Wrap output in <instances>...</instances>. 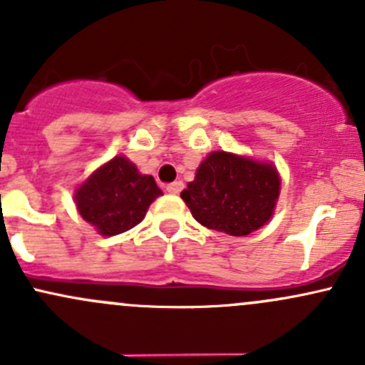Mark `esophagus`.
Instances as JSON below:
<instances>
[{
    "instance_id": "obj_1",
    "label": "esophagus",
    "mask_w": 365,
    "mask_h": 365,
    "mask_svg": "<svg viewBox=\"0 0 365 365\" xmlns=\"http://www.w3.org/2000/svg\"><path fill=\"white\" fill-rule=\"evenodd\" d=\"M182 189H183V182H180V180H176V182L169 183V185L165 187V190H168L169 194H180L182 192Z\"/></svg>"
}]
</instances>
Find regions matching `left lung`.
<instances>
[{
	"mask_svg": "<svg viewBox=\"0 0 365 365\" xmlns=\"http://www.w3.org/2000/svg\"><path fill=\"white\" fill-rule=\"evenodd\" d=\"M281 192L275 165L230 152H212L180 196L208 230L245 237L270 220Z\"/></svg>",
	"mask_w": 365,
	"mask_h": 365,
	"instance_id": "1",
	"label": "left lung"
}]
</instances>
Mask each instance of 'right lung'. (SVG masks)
I'll use <instances>...</instances> for the list:
<instances>
[{"label": "right lung", "instance_id": "obj_1", "mask_svg": "<svg viewBox=\"0 0 365 365\" xmlns=\"http://www.w3.org/2000/svg\"><path fill=\"white\" fill-rule=\"evenodd\" d=\"M160 194L153 176L141 175L127 157L116 155L95 169L73 197L88 224L104 237H114L138 226Z\"/></svg>", "mask_w": 365, "mask_h": 365}]
</instances>
